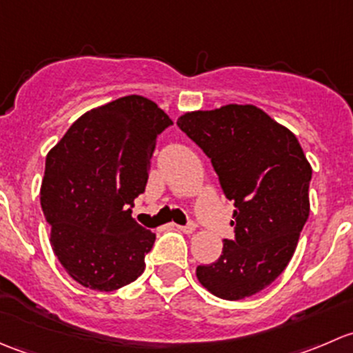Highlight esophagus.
Segmentation results:
<instances>
[{"label": "esophagus", "instance_id": "34e87169", "mask_svg": "<svg viewBox=\"0 0 353 353\" xmlns=\"http://www.w3.org/2000/svg\"><path fill=\"white\" fill-rule=\"evenodd\" d=\"M176 227L181 230V232L188 234V236H190V234H193L194 229H196V227H194V223H188V225H176Z\"/></svg>", "mask_w": 353, "mask_h": 353}]
</instances>
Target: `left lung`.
I'll list each match as a JSON object with an SVG mask.
<instances>
[{
	"label": "left lung",
	"mask_w": 353,
	"mask_h": 353,
	"mask_svg": "<svg viewBox=\"0 0 353 353\" xmlns=\"http://www.w3.org/2000/svg\"><path fill=\"white\" fill-rule=\"evenodd\" d=\"M177 124L212 159L236 206V237L215 263L198 266V282L225 301L251 297L294 256L311 210V163L295 134L256 105L191 110Z\"/></svg>",
	"instance_id": "left-lung-1"
}]
</instances>
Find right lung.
<instances>
[{"mask_svg":"<svg viewBox=\"0 0 353 353\" xmlns=\"http://www.w3.org/2000/svg\"><path fill=\"white\" fill-rule=\"evenodd\" d=\"M169 124L154 101L126 95L87 110L49 150L41 205L52 251L80 285L112 292L143 273L155 234L131 216V206Z\"/></svg>","mask_w":353,"mask_h":353,"instance_id":"add662e5","label":"right lung"}]
</instances>
